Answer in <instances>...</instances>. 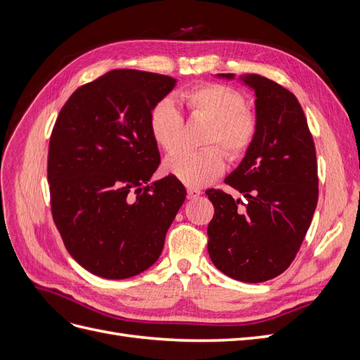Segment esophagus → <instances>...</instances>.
I'll return each mask as SVG.
<instances>
[{"label": "esophagus", "mask_w": 360, "mask_h": 360, "mask_svg": "<svg viewBox=\"0 0 360 360\" xmlns=\"http://www.w3.org/2000/svg\"><path fill=\"white\" fill-rule=\"evenodd\" d=\"M201 195L200 189H195V188H188V200H197Z\"/></svg>", "instance_id": "obj_1"}]
</instances>
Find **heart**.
Here are the masks:
<instances>
[{
    "mask_svg": "<svg viewBox=\"0 0 360 360\" xmlns=\"http://www.w3.org/2000/svg\"><path fill=\"white\" fill-rule=\"evenodd\" d=\"M181 101L191 117L209 120L210 126L204 136L209 146L197 151H180L165 162V171L188 186H204L221 176L225 169L224 147L231 160L246 156L252 147L258 122L254 112L246 110L245 96L224 84H202L184 90ZM183 117L171 99L158 101L148 114V129L156 146L171 155L180 147ZM210 143H217L210 146Z\"/></svg>",
    "mask_w": 360,
    "mask_h": 360,
    "instance_id": "heart-1",
    "label": "heart"
}]
</instances>
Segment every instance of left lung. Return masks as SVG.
<instances>
[{"mask_svg": "<svg viewBox=\"0 0 360 360\" xmlns=\"http://www.w3.org/2000/svg\"><path fill=\"white\" fill-rule=\"evenodd\" d=\"M233 79V73H222ZM255 91L258 130L252 147L225 183L248 200L207 189L214 207L207 226L209 255L233 279L264 282L296 258L319 201L314 139L296 96L259 75L240 78Z\"/></svg>", "mask_w": 360, "mask_h": 360, "instance_id": "8db88e82", "label": "left lung"}]
</instances>
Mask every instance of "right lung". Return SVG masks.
Instances as JSON below:
<instances>
[{
	"label": "right lung",
	"mask_w": 360,
	"mask_h": 360,
	"mask_svg": "<svg viewBox=\"0 0 360 360\" xmlns=\"http://www.w3.org/2000/svg\"><path fill=\"white\" fill-rule=\"evenodd\" d=\"M171 76L111 70L79 86L53 124L48 181L52 219L69 254L93 275L126 279L156 263L186 189L160 163L151 106Z\"/></svg>",
	"instance_id": "1"
}]
</instances>
